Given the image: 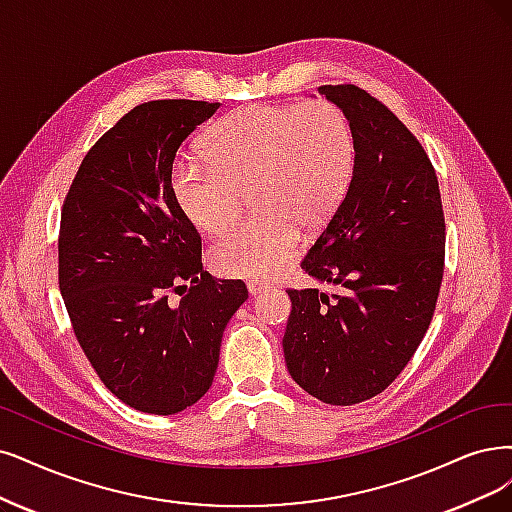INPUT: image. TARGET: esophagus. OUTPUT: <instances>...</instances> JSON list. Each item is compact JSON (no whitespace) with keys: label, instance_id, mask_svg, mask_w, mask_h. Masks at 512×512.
Segmentation results:
<instances>
[{"label":"esophagus","instance_id":"obj_1","mask_svg":"<svg viewBox=\"0 0 512 512\" xmlns=\"http://www.w3.org/2000/svg\"><path fill=\"white\" fill-rule=\"evenodd\" d=\"M246 287H249V293H251V295H259L261 291L270 289L268 282H257V280H249V285H246Z\"/></svg>","mask_w":512,"mask_h":512}]
</instances>
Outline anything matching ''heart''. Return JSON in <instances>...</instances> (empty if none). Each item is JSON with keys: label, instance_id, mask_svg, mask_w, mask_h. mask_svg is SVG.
<instances>
[{"label": "heart", "instance_id": "1", "mask_svg": "<svg viewBox=\"0 0 512 512\" xmlns=\"http://www.w3.org/2000/svg\"><path fill=\"white\" fill-rule=\"evenodd\" d=\"M204 162L181 160L173 196L198 232L219 236L238 221L242 194L257 211L211 249L225 276L268 278L287 268L304 230L323 227L354 175L356 145L346 113L316 99L301 107L249 105L206 132Z\"/></svg>", "mask_w": 512, "mask_h": 512}]
</instances>
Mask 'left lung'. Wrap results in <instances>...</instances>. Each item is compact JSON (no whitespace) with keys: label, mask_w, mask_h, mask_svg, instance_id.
Returning a JSON list of instances; mask_svg holds the SVG:
<instances>
[{"label":"left lung","mask_w":512,"mask_h":512,"mask_svg":"<svg viewBox=\"0 0 512 512\" xmlns=\"http://www.w3.org/2000/svg\"><path fill=\"white\" fill-rule=\"evenodd\" d=\"M318 92L350 120L356 162L301 270L342 293L289 289L282 350L301 388L346 407L386 390L422 344L443 280L445 215L422 143L382 101L354 84Z\"/></svg>","instance_id":"8db88e82"}]
</instances>
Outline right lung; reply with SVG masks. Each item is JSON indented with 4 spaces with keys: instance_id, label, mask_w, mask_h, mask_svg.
<instances>
[{
    "instance_id": "add662e5",
    "label": "right lung",
    "mask_w": 512,
    "mask_h": 512,
    "mask_svg": "<svg viewBox=\"0 0 512 512\" xmlns=\"http://www.w3.org/2000/svg\"><path fill=\"white\" fill-rule=\"evenodd\" d=\"M217 109H130L88 149L61 208L59 289L75 339L105 388L143 413L204 396L225 325L249 297L242 280L202 270L200 234L170 187L179 147Z\"/></svg>"
}]
</instances>
